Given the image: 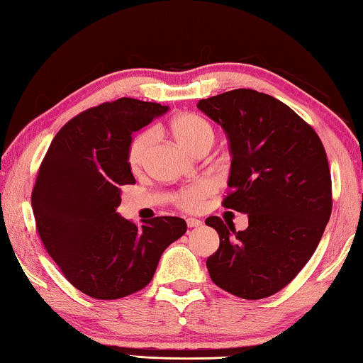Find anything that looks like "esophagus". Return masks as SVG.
<instances>
[{
  "label": "esophagus",
  "mask_w": 363,
  "mask_h": 363,
  "mask_svg": "<svg viewBox=\"0 0 363 363\" xmlns=\"http://www.w3.org/2000/svg\"><path fill=\"white\" fill-rule=\"evenodd\" d=\"M186 224H188V228H199V225H202V221L196 220V218H188Z\"/></svg>",
  "instance_id": "esophagus-1"
}]
</instances>
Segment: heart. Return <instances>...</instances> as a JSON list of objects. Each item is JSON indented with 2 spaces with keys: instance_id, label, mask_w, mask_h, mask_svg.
<instances>
[{
  "instance_id": "1",
  "label": "heart",
  "mask_w": 363,
  "mask_h": 363,
  "mask_svg": "<svg viewBox=\"0 0 363 363\" xmlns=\"http://www.w3.org/2000/svg\"><path fill=\"white\" fill-rule=\"evenodd\" d=\"M170 131L175 135V139L179 140L184 148H188L191 153L194 152L196 148H199L203 143H213L215 133L213 128H211L210 123L199 117L196 113H180L170 121ZM153 133L152 131H142L129 143L128 150V162L129 167L133 170H138L143 160H145L147 150L152 143ZM213 186L208 182H199L191 184L189 188L183 189L182 193L177 197V201L184 208L196 210L199 208L203 203L205 197H207Z\"/></svg>"
}]
</instances>
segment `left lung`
<instances>
[{
    "label": "left lung",
    "instance_id": "obj_1",
    "mask_svg": "<svg viewBox=\"0 0 363 363\" xmlns=\"http://www.w3.org/2000/svg\"><path fill=\"white\" fill-rule=\"evenodd\" d=\"M228 134L225 208L248 215V228L208 216L220 248L207 259L211 281L246 300L289 284L310 261L332 213L330 169L323 142L291 107L238 88L197 104Z\"/></svg>",
    "mask_w": 363,
    "mask_h": 363
}]
</instances>
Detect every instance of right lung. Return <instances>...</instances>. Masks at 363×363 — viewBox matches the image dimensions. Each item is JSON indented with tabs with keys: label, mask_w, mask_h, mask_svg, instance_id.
<instances>
[{
	"label": "right lung",
	"mask_w": 363,
	"mask_h": 363,
	"mask_svg": "<svg viewBox=\"0 0 363 363\" xmlns=\"http://www.w3.org/2000/svg\"><path fill=\"white\" fill-rule=\"evenodd\" d=\"M167 106L121 98L79 113L60 129L31 194L36 228L67 281L86 296L115 300L152 281L164 250L186 232L179 216L142 228L117 213L133 134Z\"/></svg>",
	"instance_id": "add662e5"
}]
</instances>
